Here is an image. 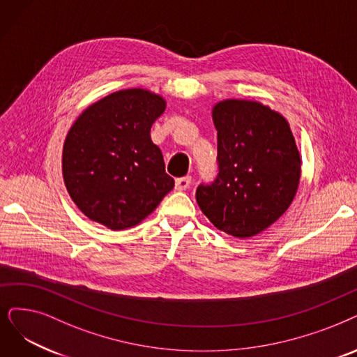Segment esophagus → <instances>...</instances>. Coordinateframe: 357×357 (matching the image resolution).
Here are the masks:
<instances>
[{"label": "esophagus", "instance_id": "1", "mask_svg": "<svg viewBox=\"0 0 357 357\" xmlns=\"http://www.w3.org/2000/svg\"><path fill=\"white\" fill-rule=\"evenodd\" d=\"M192 183V177L186 176V177H180V178H176V189L177 190H186Z\"/></svg>", "mask_w": 357, "mask_h": 357}]
</instances>
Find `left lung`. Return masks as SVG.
<instances>
[{
  "mask_svg": "<svg viewBox=\"0 0 357 357\" xmlns=\"http://www.w3.org/2000/svg\"><path fill=\"white\" fill-rule=\"evenodd\" d=\"M218 176L199 184V208L218 230L246 238L289 209L301 180V155L287 120L256 101L225 99L212 109Z\"/></svg>",
  "mask_w": 357,
  "mask_h": 357,
  "instance_id": "left-lung-1",
  "label": "left lung"
}]
</instances>
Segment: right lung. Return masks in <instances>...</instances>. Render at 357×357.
<instances>
[{
  "label": "right lung",
  "mask_w": 357,
  "mask_h": 357,
  "mask_svg": "<svg viewBox=\"0 0 357 357\" xmlns=\"http://www.w3.org/2000/svg\"><path fill=\"white\" fill-rule=\"evenodd\" d=\"M165 109L146 89L114 92L84 109L63 148L67 192L89 220L124 230L145 220L174 188L151 127Z\"/></svg>",
  "instance_id": "obj_1"
}]
</instances>
